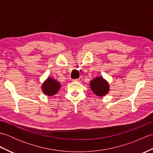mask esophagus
Instances as JSON below:
<instances>
[{
  "label": "esophagus",
  "instance_id": "1",
  "mask_svg": "<svg viewBox=\"0 0 153 153\" xmlns=\"http://www.w3.org/2000/svg\"><path fill=\"white\" fill-rule=\"evenodd\" d=\"M82 80H83V79H82V77H79V79H74L73 81L74 82H78V83H81L82 82Z\"/></svg>",
  "mask_w": 153,
  "mask_h": 153
}]
</instances>
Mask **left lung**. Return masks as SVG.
Wrapping results in <instances>:
<instances>
[{
  "label": "left lung",
  "mask_w": 153,
  "mask_h": 153,
  "mask_svg": "<svg viewBox=\"0 0 153 153\" xmlns=\"http://www.w3.org/2000/svg\"><path fill=\"white\" fill-rule=\"evenodd\" d=\"M90 87L92 91L98 97L106 95L108 93L110 87L108 82L102 77H96L90 82Z\"/></svg>",
  "instance_id": "obj_1"
}]
</instances>
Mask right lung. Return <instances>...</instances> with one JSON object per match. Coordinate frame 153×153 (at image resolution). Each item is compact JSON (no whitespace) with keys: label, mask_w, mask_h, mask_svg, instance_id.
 <instances>
[{"label":"right lung","mask_w":153,"mask_h":153,"mask_svg":"<svg viewBox=\"0 0 153 153\" xmlns=\"http://www.w3.org/2000/svg\"><path fill=\"white\" fill-rule=\"evenodd\" d=\"M61 87L60 83L53 77H49L42 84L41 89L45 95L54 96L56 94Z\"/></svg>","instance_id":"obj_1"}]
</instances>
